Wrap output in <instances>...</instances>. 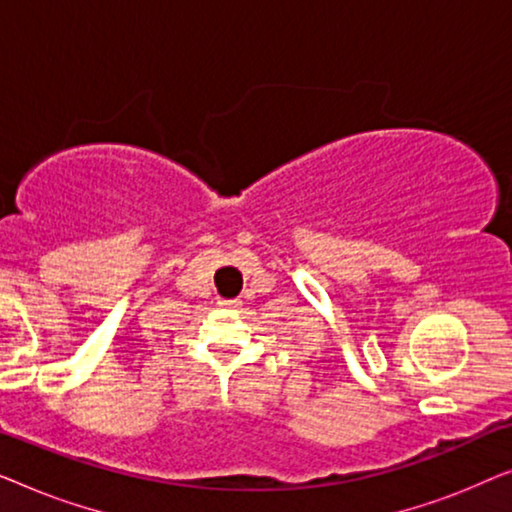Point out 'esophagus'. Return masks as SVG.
<instances>
[{
	"label": "esophagus",
	"instance_id": "esophagus-1",
	"mask_svg": "<svg viewBox=\"0 0 512 512\" xmlns=\"http://www.w3.org/2000/svg\"><path fill=\"white\" fill-rule=\"evenodd\" d=\"M219 305H223V307H240L242 305V300H219Z\"/></svg>",
	"mask_w": 512,
	"mask_h": 512
}]
</instances>
